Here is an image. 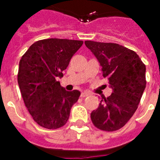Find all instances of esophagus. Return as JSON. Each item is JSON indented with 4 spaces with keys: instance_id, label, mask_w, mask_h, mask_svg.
<instances>
[{
    "instance_id": "obj_1",
    "label": "esophagus",
    "mask_w": 160,
    "mask_h": 160,
    "mask_svg": "<svg viewBox=\"0 0 160 160\" xmlns=\"http://www.w3.org/2000/svg\"><path fill=\"white\" fill-rule=\"evenodd\" d=\"M90 94L89 92H87V91H84V92L81 93V95H80V97L81 98H85V97H87V96H89Z\"/></svg>"
}]
</instances>
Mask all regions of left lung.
Listing matches in <instances>:
<instances>
[{
	"instance_id": "obj_1",
	"label": "left lung",
	"mask_w": 160,
	"mask_h": 160,
	"mask_svg": "<svg viewBox=\"0 0 160 160\" xmlns=\"http://www.w3.org/2000/svg\"><path fill=\"white\" fill-rule=\"evenodd\" d=\"M85 44L109 79L112 94L102 97L90 117L95 127L105 131L121 129L136 111L146 86V67L134 51L115 43L86 41Z\"/></svg>"
}]
</instances>
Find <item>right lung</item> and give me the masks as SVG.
Returning <instances> with one entry per match:
<instances>
[{
    "instance_id": "obj_1",
    "label": "right lung",
    "mask_w": 160,
    "mask_h": 160,
    "mask_svg": "<svg viewBox=\"0 0 160 160\" xmlns=\"http://www.w3.org/2000/svg\"><path fill=\"white\" fill-rule=\"evenodd\" d=\"M82 41L51 38L32 44L19 63L18 85L29 113L41 126L55 129L65 125L80 92L67 91L58 78L63 77L70 59Z\"/></svg>"
}]
</instances>
